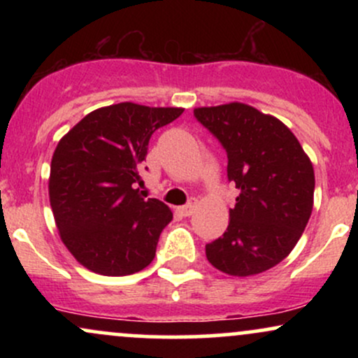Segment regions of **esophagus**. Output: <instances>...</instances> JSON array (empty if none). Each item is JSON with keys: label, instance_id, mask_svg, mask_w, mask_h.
<instances>
[{"label": "esophagus", "instance_id": "34e87169", "mask_svg": "<svg viewBox=\"0 0 358 358\" xmlns=\"http://www.w3.org/2000/svg\"><path fill=\"white\" fill-rule=\"evenodd\" d=\"M195 207H196V200L192 199L190 202H188L187 205H183V207H180L178 210H180V213H182L183 217H190L192 213H193V210H195Z\"/></svg>", "mask_w": 358, "mask_h": 358}]
</instances>
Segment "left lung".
<instances>
[{"mask_svg":"<svg viewBox=\"0 0 358 358\" xmlns=\"http://www.w3.org/2000/svg\"><path fill=\"white\" fill-rule=\"evenodd\" d=\"M193 116L227 153V178L241 193L222 237L205 245L208 262L252 276L293 250L313 210L315 171L281 121L248 104L199 108Z\"/></svg>","mask_w":358,"mask_h":358,"instance_id":"left-lung-1","label":"left lung"}]
</instances>
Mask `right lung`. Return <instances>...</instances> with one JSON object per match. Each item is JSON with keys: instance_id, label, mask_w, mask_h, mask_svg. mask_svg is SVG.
<instances>
[{"instance_id": "right-lung-1", "label": "right lung", "mask_w": 358, "mask_h": 358, "mask_svg": "<svg viewBox=\"0 0 358 358\" xmlns=\"http://www.w3.org/2000/svg\"><path fill=\"white\" fill-rule=\"evenodd\" d=\"M182 113L121 102L92 110L60 139L48 193L62 241L82 266L127 276L155 259L173 213L139 195V170L151 134Z\"/></svg>"}]
</instances>
